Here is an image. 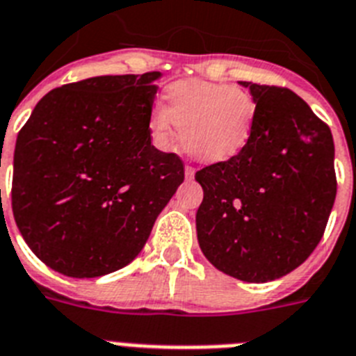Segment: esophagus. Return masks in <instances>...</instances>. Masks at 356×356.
<instances>
[{
    "label": "esophagus",
    "instance_id": "esophagus-1",
    "mask_svg": "<svg viewBox=\"0 0 356 356\" xmlns=\"http://www.w3.org/2000/svg\"><path fill=\"white\" fill-rule=\"evenodd\" d=\"M184 175H186L188 181H192L193 175H195V168H193V166H186V168H184Z\"/></svg>",
    "mask_w": 356,
    "mask_h": 356
}]
</instances>
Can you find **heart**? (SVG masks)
Masks as SVG:
<instances>
[{"instance_id": "heart-1", "label": "heart", "mask_w": 356, "mask_h": 356, "mask_svg": "<svg viewBox=\"0 0 356 356\" xmlns=\"http://www.w3.org/2000/svg\"><path fill=\"white\" fill-rule=\"evenodd\" d=\"M257 103L243 86L210 81H177L164 92V106L150 113V134L159 148L179 139L204 163H226L253 136Z\"/></svg>"}]
</instances>
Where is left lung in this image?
Wrapping results in <instances>:
<instances>
[{"label":"left lung","mask_w":356,"mask_h":356,"mask_svg":"<svg viewBox=\"0 0 356 356\" xmlns=\"http://www.w3.org/2000/svg\"><path fill=\"white\" fill-rule=\"evenodd\" d=\"M257 103L253 136L237 157L195 173L202 253L244 282L280 279L312 255L337 195L330 127L295 92L238 81Z\"/></svg>","instance_id":"obj_1"}]
</instances>
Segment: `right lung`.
Returning <instances> with one entry per match:
<instances>
[{
  "instance_id": "obj_1",
  "label": "right lung",
  "mask_w": 356,
  "mask_h": 356,
  "mask_svg": "<svg viewBox=\"0 0 356 356\" xmlns=\"http://www.w3.org/2000/svg\"><path fill=\"white\" fill-rule=\"evenodd\" d=\"M159 77L99 76L54 88L17 134L12 211L54 271L94 279L130 264L184 181L183 161L152 145Z\"/></svg>"
}]
</instances>
